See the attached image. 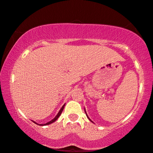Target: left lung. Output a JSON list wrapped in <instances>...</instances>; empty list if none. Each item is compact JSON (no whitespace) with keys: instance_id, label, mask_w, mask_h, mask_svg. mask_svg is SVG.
<instances>
[{"instance_id":"8db88e82","label":"left lung","mask_w":153,"mask_h":153,"mask_svg":"<svg viewBox=\"0 0 153 153\" xmlns=\"http://www.w3.org/2000/svg\"><path fill=\"white\" fill-rule=\"evenodd\" d=\"M85 112H86V111H85ZM86 115H87V114H86ZM87 117H88V116H87Z\"/></svg>"}]
</instances>
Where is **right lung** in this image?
I'll list each match as a JSON object with an SVG mask.
<instances>
[{
    "label": "right lung",
    "mask_w": 153,
    "mask_h": 153,
    "mask_svg": "<svg viewBox=\"0 0 153 153\" xmlns=\"http://www.w3.org/2000/svg\"><path fill=\"white\" fill-rule=\"evenodd\" d=\"M64 108H65V105L62 107V108L60 109V110L59 111L58 113H57V114L56 116H55V117L54 119H53V120H51V122H48V123H45V124H39V125H40V126H45V125H48V124H52L53 122H55V121H56V120H57V118L59 117V115H60V114H62V110H63V109H64ZM34 122L35 124H36V123L35 122Z\"/></svg>",
    "instance_id": "1"
}]
</instances>
